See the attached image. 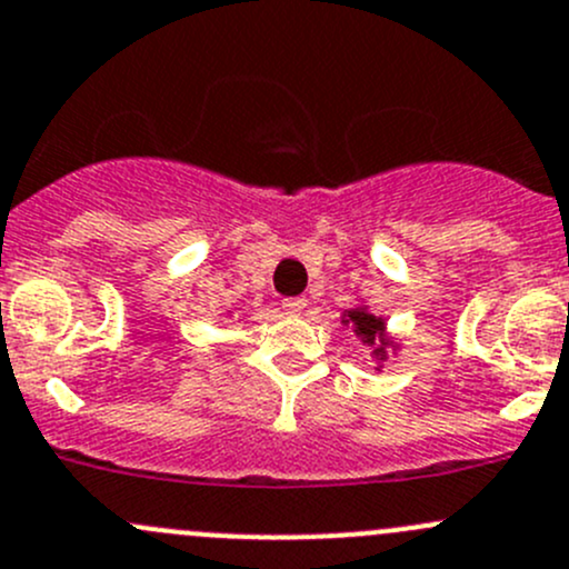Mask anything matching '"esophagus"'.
<instances>
[{
  "instance_id": "34e87169",
  "label": "esophagus",
  "mask_w": 569,
  "mask_h": 569,
  "mask_svg": "<svg viewBox=\"0 0 569 569\" xmlns=\"http://www.w3.org/2000/svg\"><path fill=\"white\" fill-rule=\"evenodd\" d=\"M308 308V300L306 297H286L283 300V311L291 313V317H297V313H302Z\"/></svg>"
}]
</instances>
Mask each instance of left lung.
<instances>
[{"instance_id": "obj_1", "label": "left lung", "mask_w": 569, "mask_h": 569, "mask_svg": "<svg viewBox=\"0 0 569 569\" xmlns=\"http://www.w3.org/2000/svg\"><path fill=\"white\" fill-rule=\"evenodd\" d=\"M343 325H352L355 327V332H358L360 338H363V343H380V347L375 349V355L377 358H386V343H388V338H386V321L382 319H377L375 313H369L366 311V308H355V311H347L343 313Z\"/></svg>"}]
</instances>
